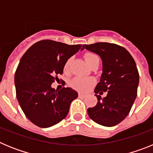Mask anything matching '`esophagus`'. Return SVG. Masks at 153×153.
I'll list each match as a JSON object with an SVG mask.
<instances>
[{
	"label": "esophagus",
	"instance_id": "obj_1",
	"mask_svg": "<svg viewBox=\"0 0 153 153\" xmlns=\"http://www.w3.org/2000/svg\"><path fill=\"white\" fill-rule=\"evenodd\" d=\"M85 97H86L85 94H83V93H79V97H80V98H84Z\"/></svg>",
	"mask_w": 153,
	"mask_h": 153
}]
</instances>
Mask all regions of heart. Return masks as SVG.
<instances>
[{"label": "heart", "mask_w": 153, "mask_h": 153, "mask_svg": "<svg viewBox=\"0 0 153 153\" xmlns=\"http://www.w3.org/2000/svg\"><path fill=\"white\" fill-rule=\"evenodd\" d=\"M85 61L89 66H91L94 61L97 59H98V56L93 53H86L83 56ZM70 62H71V58H69L67 61L65 62L63 65V70L64 72H68L69 69H70ZM95 83V80L93 78H86V77H80V76H76L72 80L70 81V86H72L73 88L78 91L85 92L90 89L93 84Z\"/></svg>", "instance_id": "1"}]
</instances>
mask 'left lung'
Segmentation results:
<instances>
[{
    "label": "left lung",
    "instance_id": "8db88e82",
    "mask_svg": "<svg viewBox=\"0 0 153 153\" xmlns=\"http://www.w3.org/2000/svg\"><path fill=\"white\" fill-rule=\"evenodd\" d=\"M83 47L98 54L102 62V74L94 90L98 102L87 109L89 117L104 126L117 125L128 116L137 96L140 76L134 59L115 44L103 42ZM103 91L108 95L102 99L99 95Z\"/></svg>",
    "mask_w": 153,
    "mask_h": 153
}]
</instances>
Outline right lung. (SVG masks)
<instances>
[{"instance_id": "add662e5", "label": "right lung", "mask_w": 153, "mask_h": 153, "mask_svg": "<svg viewBox=\"0 0 153 153\" xmlns=\"http://www.w3.org/2000/svg\"><path fill=\"white\" fill-rule=\"evenodd\" d=\"M82 47L44 40L31 46L21 57L14 76L16 95L24 113L34 125L51 127L67 116L77 92L69 87L56 90L51 84L63 74L65 62Z\"/></svg>"}]
</instances>
